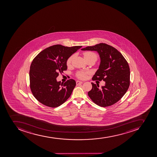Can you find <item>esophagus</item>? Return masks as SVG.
<instances>
[{
	"instance_id": "obj_1",
	"label": "esophagus",
	"mask_w": 157,
	"mask_h": 157,
	"mask_svg": "<svg viewBox=\"0 0 157 157\" xmlns=\"http://www.w3.org/2000/svg\"><path fill=\"white\" fill-rule=\"evenodd\" d=\"M82 83H83V82H82V81H76L77 85L81 84Z\"/></svg>"
}]
</instances>
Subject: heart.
Listing matches in <instances>:
<instances>
[{"instance_id":"obj_1","label":"heart","mask_w":157,"mask_h":157,"mask_svg":"<svg viewBox=\"0 0 157 157\" xmlns=\"http://www.w3.org/2000/svg\"><path fill=\"white\" fill-rule=\"evenodd\" d=\"M84 58L85 59L88 58H93L95 59V60L97 59V55L94 52H85L83 53ZM74 58V55H72L68 59L67 61V65H69L71 64L72 60ZM88 72H83V71H79L77 74V76L79 79H84L86 78Z\"/></svg>"}]
</instances>
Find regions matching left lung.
<instances>
[{
  "mask_svg": "<svg viewBox=\"0 0 157 157\" xmlns=\"http://www.w3.org/2000/svg\"><path fill=\"white\" fill-rule=\"evenodd\" d=\"M82 51H94L100 58L99 69L93 76V80L105 82L99 89V85L91 83L92 88L88 95L95 104L101 107H107L115 104L121 99L130 84L129 65L124 56L112 46L100 43L88 46Z\"/></svg>",
  "mask_w": 157,
  "mask_h": 157,
  "instance_id": "1",
  "label": "left lung"
}]
</instances>
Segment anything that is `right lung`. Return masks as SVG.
<instances>
[{
  "instance_id": "add662e5",
  "label": "right lung",
  "mask_w": 157,
  "mask_h": 157,
  "mask_svg": "<svg viewBox=\"0 0 157 157\" xmlns=\"http://www.w3.org/2000/svg\"><path fill=\"white\" fill-rule=\"evenodd\" d=\"M82 47L56 44L35 57L29 70L30 88L40 102L49 107H58L71 96L76 86L75 81L69 79L62 84L56 78L59 73L67 70L68 59Z\"/></svg>"
}]
</instances>
